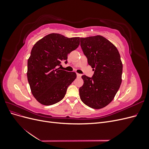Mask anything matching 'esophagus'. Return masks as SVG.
Returning <instances> with one entry per match:
<instances>
[{"label": "esophagus", "instance_id": "esophagus-1", "mask_svg": "<svg viewBox=\"0 0 149 149\" xmlns=\"http://www.w3.org/2000/svg\"><path fill=\"white\" fill-rule=\"evenodd\" d=\"M76 75H77V78H81V74H79V73H77V74H76Z\"/></svg>", "mask_w": 149, "mask_h": 149}]
</instances>
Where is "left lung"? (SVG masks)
<instances>
[{
    "label": "left lung",
    "instance_id": "left-lung-1",
    "mask_svg": "<svg viewBox=\"0 0 149 149\" xmlns=\"http://www.w3.org/2000/svg\"><path fill=\"white\" fill-rule=\"evenodd\" d=\"M81 47L94 73L81 76V100L93 109H101L113 100L122 82L123 63L117 48L102 36L81 38Z\"/></svg>",
    "mask_w": 149,
    "mask_h": 149
}]
</instances>
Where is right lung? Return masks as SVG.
I'll return each mask as SVG.
<instances>
[{
  "label": "right lung",
  "instance_id": "1",
  "mask_svg": "<svg viewBox=\"0 0 149 149\" xmlns=\"http://www.w3.org/2000/svg\"><path fill=\"white\" fill-rule=\"evenodd\" d=\"M79 45V37L59 33L47 35L34 45L28 60L27 78L31 93L40 104L52 105L65 97L76 74L58 67L63 61L67 63L68 55Z\"/></svg>",
  "mask_w": 149,
  "mask_h": 149
}]
</instances>
